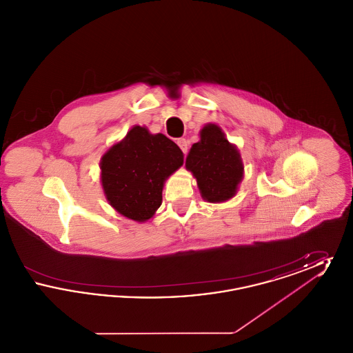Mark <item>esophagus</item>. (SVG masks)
<instances>
[{
  "instance_id": "obj_1",
  "label": "esophagus",
  "mask_w": 353,
  "mask_h": 353,
  "mask_svg": "<svg viewBox=\"0 0 353 353\" xmlns=\"http://www.w3.org/2000/svg\"><path fill=\"white\" fill-rule=\"evenodd\" d=\"M177 145L181 148V151H183V153H188V150H189V141L186 140V139H177Z\"/></svg>"
}]
</instances>
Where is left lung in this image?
I'll return each mask as SVG.
<instances>
[{
  "mask_svg": "<svg viewBox=\"0 0 353 353\" xmlns=\"http://www.w3.org/2000/svg\"><path fill=\"white\" fill-rule=\"evenodd\" d=\"M185 165L197 179L201 196L209 202L232 199L243 176L239 152L216 124L202 128L201 140L192 145Z\"/></svg>",
  "mask_w": 353,
  "mask_h": 353,
  "instance_id": "obj_1",
  "label": "left lung"
}]
</instances>
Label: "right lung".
Here are the masks:
<instances>
[{
    "instance_id": "add662e5",
    "label": "right lung",
    "mask_w": 353,
    "mask_h": 353,
    "mask_svg": "<svg viewBox=\"0 0 353 353\" xmlns=\"http://www.w3.org/2000/svg\"><path fill=\"white\" fill-rule=\"evenodd\" d=\"M183 161V152L165 134L136 125L101 157L105 197L127 219L147 221L161 205L165 179Z\"/></svg>"
}]
</instances>
